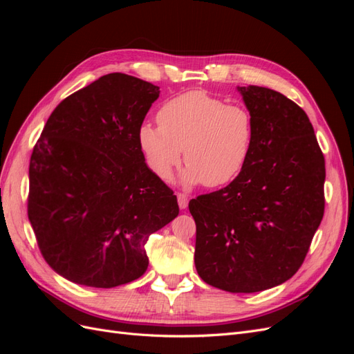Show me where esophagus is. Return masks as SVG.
I'll use <instances>...</instances> for the list:
<instances>
[{
    "label": "esophagus",
    "mask_w": 354,
    "mask_h": 354,
    "mask_svg": "<svg viewBox=\"0 0 354 354\" xmlns=\"http://www.w3.org/2000/svg\"><path fill=\"white\" fill-rule=\"evenodd\" d=\"M177 201H178V207L181 209L187 208V205H189V196L186 194H177Z\"/></svg>",
    "instance_id": "obj_1"
}]
</instances>
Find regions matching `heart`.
Listing matches in <instances>:
<instances>
[{
  "label": "heart",
  "mask_w": 354,
  "mask_h": 354,
  "mask_svg": "<svg viewBox=\"0 0 354 354\" xmlns=\"http://www.w3.org/2000/svg\"><path fill=\"white\" fill-rule=\"evenodd\" d=\"M158 125L142 124L138 146L146 162L162 180L173 176L183 158L186 186L229 185L251 156L255 121L242 104H226L214 95L192 90L167 100L156 113Z\"/></svg>",
  "instance_id": "obj_1"
}]
</instances>
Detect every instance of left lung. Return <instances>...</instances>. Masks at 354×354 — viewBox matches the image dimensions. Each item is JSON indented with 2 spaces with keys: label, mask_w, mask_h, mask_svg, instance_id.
<instances>
[{
  "label": "left lung",
  "mask_w": 354,
  "mask_h": 354,
  "mask_svg": "<svg viewBox=\"0 0 354 354\" xmlns=\"http://www.w3.org/2000/svg\"><path fill=\"white\" fill-rule=\"evenodd\" d=\"M254 116L251 156L230 185L189 202L195 266L227 292H259L301 267L325 211V158L297 103L266 87H239Z\"/></svg>",
  "instance_id": "8db88e82"
}]
</instances>
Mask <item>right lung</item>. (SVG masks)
I'll return each mask as SVG.
<instances>
[{
    "instance_id": "right-lung-1",
    "label": "right lung",
    "mask_w": 354,
    "mask_h": 354,
    "mask_svg": "<svg viewBox=\"0 0 354 354\" xmlns=\"http://www.w3.org/2000/svg\"><path fill=\"white\" fill-rule=\"evenodd\" d=\"M159 87L108 73L62 100L29 162L28 217L65 279L113 288L140 277L146 242L178 216L174 192L145 162L138 128Z\"/></svg>"
}]
</instances>
